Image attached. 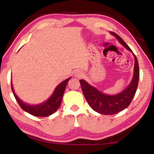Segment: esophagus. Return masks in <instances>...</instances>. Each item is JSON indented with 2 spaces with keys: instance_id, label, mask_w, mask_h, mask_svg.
<instances>
[{
  "instance_id": "1",
  "label": "esophagus",
  "mask_w": 154,
  "mask_h": 154,
  "mask_svg": "<svg viewBox=\"0 0 154 154\" xmlns=\"http://www.w3.org/2000/svg\"><path fill=\"white\" fill-rule=\"evenodd\" d=\"M75 76L77 78H80L83 76V72L80 71H77L75 73Z\"/></svg>"
}]
</instances>
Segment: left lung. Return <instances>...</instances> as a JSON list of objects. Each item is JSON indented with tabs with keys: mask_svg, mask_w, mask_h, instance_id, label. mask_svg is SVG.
Segmentation results:
<instances>
[{
	"mask_svg": "<svg viewBox=\"0 0 154 154\" xmlns=\"http://www.w3.org/2000/svg\"><path fill=\"white\" fill-rule=\"evenodd\" d=\"M118 38L128 50L132 52L128 45L124 40L113 32H110ZM134 56V75L130 84L121 93L116 95H106L101 92L96 88L90 85L85 80H79L83 94L88 103L93 110L103 115H113L130 105V103L136 93L139 79V67L136 56Z\"/></svg>",
	"mask_w": 154,
	"mask_h": 154,
	"instance_id": "8db88e82",
	"label": "left lung"
}]
</instances>
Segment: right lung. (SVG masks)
Here are the masks:
<instances>
[{
    "instance_id": "1",
    "label": "right lung",
    "mask_w": 154,
    "mask_h": 154,
    "mask_svg": "<svg viewBox=\"0 0 154 154\" xmlns=\"http://www.w3.org/2000/svg\"><path fill=\"white\" fill-rule=\"evenodd\" d=\"M70 78L62 82L61 83H60L58 86L56 87L55 90H54L53 94L48 100L37 105H29L21 100L15 94L12 83L11 82V90L17 102L23 110L28 113L34 116L47 117L55 113L57 109L60 107L65 89H66V86L67 85L68 82L69 81Z\"/></svg>"
}]
</instances>
